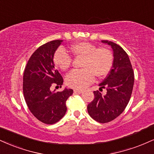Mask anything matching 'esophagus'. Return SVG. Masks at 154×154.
Segmentation results:
<instances>
[{
  "instance_id": "esophagus-1",
  "label": "esophagus",
  "mask_w": 154,
  "mask_h": 154,
  "mask_svg": "<svg viewBox=\"0 0 154 154\" xmlns=\"http://www.w3.org/2000/svg\"><path fill=\"white\" fill-rule=\"evenodd\" d=\"M83 91L82 90H77V89H75V90H74V92L75 93H78V94H80L82 93Z\"/></svg>"
}]
</instances>
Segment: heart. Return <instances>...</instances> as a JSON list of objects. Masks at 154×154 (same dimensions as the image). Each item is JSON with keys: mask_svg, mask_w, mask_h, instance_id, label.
Returning a JSON list of instances; mask_svg holds the SVG:
<instances>
[{"mask_svg": "<svg viewBox=\"0 0 154 154\" xmlns=\"http://www.w3.org/2000/svg\"><path fill=\"white\" fill-rule=\"evenodd\" d=\"M69 51L76 57H83L82 69H74L66 75V83L70 88L82 90L95 80V75L102 78L110 72L113 64V54L105 47L97 48L95 44L86 42L71 46ZM54 63L60 69L65 71L72 64V58L62 49L54 55Z\"/></svg>", "mask_w": 154, "mask_h": 154, "instance_id": "b5f03b06", "label": "heart"}]
</instances>
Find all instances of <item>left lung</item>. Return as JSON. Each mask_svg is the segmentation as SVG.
Returning <instances> with one entry per match:
<instances>
[{
	"label": "left lung",
	"mask_w": 154,
	"mask_h": 154,
	"mask_svg": "<svg viewBox=\"0 0 154 154\" xmlns=\"http://www.w3.org/2000/svg\"><path fill=\"white\" fill-rule=\"evenodd\" d=\"M113 50V64L106 78L99 85L107 90L103 95L94 91L95 98L88 105V113L92 118L101 123L116 119L123 112L132 94L134 84V73L128 55L123 48L112 42L102 41Z\"/></svg>",
	"instance_id": "8db88e82"
}]
</instances>
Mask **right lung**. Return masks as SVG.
I'll return each mask as SVG.
<instances>
[{
    "mask_svg": "<svg viewBox=\"0 0 154 154\" xmlns=\"http://www.w3.org/2000/svg\"><path fill=\"white\" fill-rule=\"evenodd\" d=\"M62 40H54L41 46L31 55L23 72V92L29 110L37 119L54 124L66 113V101L73 93L72 89L54 92L52 85L62 87L63 78L54 67L53 59Z\"/></svg>",
    "mask_w": 154,
    "mask_h": 154,
    "instance_id": "add662e5",
    "label": "right lung"
}]
</instances>
